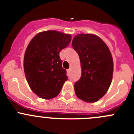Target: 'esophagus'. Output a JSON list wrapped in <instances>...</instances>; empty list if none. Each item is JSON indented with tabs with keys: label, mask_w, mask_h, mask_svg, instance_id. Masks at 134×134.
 I'll list each match as a JSON object with an SVG mask.
<instances>
[{
	"label": "esophagus",
	"mask_w": 134,
	"mask_h": 134,
	"mask_svg": "<svg viewBox=\"0 0 134 134\" xmlns=\"http://www.w3.org/2000/svg\"><path fill=\"white\" fill-rule=\"evenodd\" d=\"M67 73L70 74V72H71V69H67Z\"/></svg>",
	"instance_id": "obj_1"
}]
</instances>
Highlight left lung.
<instances>
[{
	"mask_svg": "<svg viewBox=\"0 0 134 134\" xmlns=\"http://www.w3.org/2000/svg\"><path fill=\"white\" fill-rule=\"evenodd\" d=\"M72 46L82 67V76L74 85L76 94L85 102H97L111 82L113 63L110 51L100 37L90 34L75 36Z\"/></svg>",
	"mask_w": 134,
	"mask_h": 134,
	"instance_id": "left-lung-1",
	"label": "left lung"
}]
</instances>
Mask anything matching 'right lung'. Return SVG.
<instances>
[{"instance_id":"1","label":"right lung","mask_w":134,"mask_h":134,"mask_svg":"<svg viewBox=\"0 0 134 134\" xmlns=\"http://www.w3.org/2000/svg\"><path fill=\"white\" fill-rule=\"evenodd\" d=\"M71 40V35L48 30L37 34L27 47L24 58L26 78L31 90L41 98L56 97L67 80L59 54Z\"/></svg>"}]
</instances>
